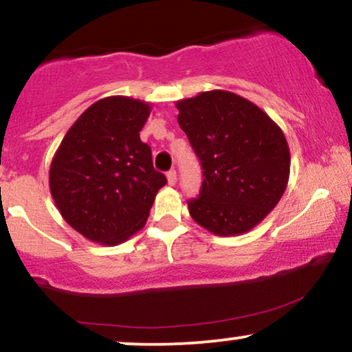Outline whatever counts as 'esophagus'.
<instances>
[{
  "label": "esophagus",
  "mask_w": 352,
  "mask_h": 352,
  "mask_svg": "<svg viewBox=\"0 0 352 352\" xmlns=\"http://www.w3.org/2000/svg\"><path fill=\"white\" fill-rule=\"evenodd\" d=\"M167 182H168V185H170V187H173V185L177 184V172L175 170H170L167 173Z\"/></svg>",
  "instance_id": "obj_1"
}]
</instances>
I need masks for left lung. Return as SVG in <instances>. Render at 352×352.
I'll use <instances>...</instances> for the list:
<instances>
[{
  "instance_id": "left-lung-1",
  "label": "left lung",
  "mask_w": 352,
  "mask_h": 352,
  "mask_svg": "<svg viewBox=\"0 0 352 352\" xmlns=\"http://www.w3.org/2000/svg\"><path fill=\"white\" fill-rule=\"evenodd\" d=\"M179 124L204 168L190 217L217 236L243 235L285 193L289 147L281 127L252 100L213 89L180 99Z\"/></svg>"
}]
</instances>
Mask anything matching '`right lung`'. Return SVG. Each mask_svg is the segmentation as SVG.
Listing matches in <instances>:
<instances>
[{
    "instance_id": "obj_1",
    "label": "right lung",
    "mask_w": 352,
    "mask_h": 352,
    "mask_svg": "<svg viewBox=\"0 0 352 352\" xmlns=\"http://www.w3.org/2000/svg\"><path fill=\"white\" fill-rule=\"evenodd\" d=\"M152 106L109 96L71 125L50 167V190L60 217L89 241L114 246L144 228L157 192L167 184L153 170L139 132Z\"/></svg>"
}]
</instances>
